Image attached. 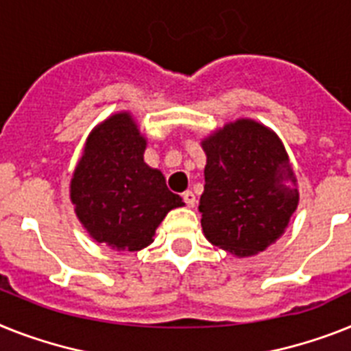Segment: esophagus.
<instances>
[{
    "label": "esophagus",
    "instance_id": "esophagus-1",
    "mask_svg": "<svg viewBox=\"0 0 351 351\" xmlns=\"http://www.w3.org/2000/svg\"><path fill=\"white\" fill-rule=\"evenodd\" d=\"M182 201H184V204H186L188 208H192L193 204H195V195H193V192H184L182 193Z\"/></svg>",
    "mask_w": 351,
    "mask_h": 351
}]
</instances>
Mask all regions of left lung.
Masks as SVG:
<instances>
[{"instance_id": "obj_1", "label": "left lung", "mask_w": 351, "mask_h": 351, "mask_svg": "<svg viewBox=\"0 0 351 351\" xmlns=\"http://www.w3.org/2000/svg\"><path fill=\"white\" fill-rule=\"evenodd\" d=\"M206 239L237 256L274 244L298 206L296 178L282 141L263 125L239 120L202 141Z\"/></svg>"}]
</instances>
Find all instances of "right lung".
<instances>
[{
  "label": "right lung",
  "instance_id": "obj_1",
  "mask_svg": "<svg viewBox=\"0 0 351 351\" xmlns=\"http://www.w3.org/2000/svg\"><path fill=\"white\" fill-rule=\"evenodd\" d=\"M145 145L129 112L114 114L93 130L71 179L84 228L118 251L147 247L165 215L184 204L163 173L145 165Z\"/></svg>",
  "mask_w": 351,
  "mask_h": 351
}]
</instances>
